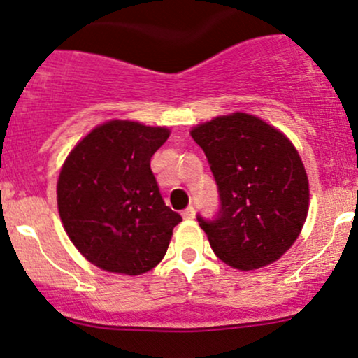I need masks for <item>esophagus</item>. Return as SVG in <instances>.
<instances>
[{"instance_id": "esophagus-1", "label": "esophagus", "mask_w": 358, "mask_h": 358, "mask_svg": "<svg viewBox=\"0 0 358 358\" xmlns=\"http://www.w3.org/2000/svg\"><path fill=\"white\" fill-rule=\"evenodd\" d=\"M182 217L183 219H193L195 217V208L193 207H187L185 210L182 212Z\"/></svg>"}]
</instances>
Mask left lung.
<instances>
[{
  "mask_svg": "<svg viewBox=\"0 0 358 358\" xmlns=\"http://www.w3.org/2000/svg\"><path fill=\"white\" fill-rule=\"evenodd\" d=\"M219 185L217 220L199 217L215 256L239 271L273 264L301 234L310 208L305 165L291 139L236 110L192 127Z\"/></svg>",
  "mask_w": 358,
  "mask_h": 358,
  "instance_id": "obj_1",
  "label": "left lung"
}]
</instances>
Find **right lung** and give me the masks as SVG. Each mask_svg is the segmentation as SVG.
I'll list each match as a JSON object with an SVG mask.
<instances>
[{"mask_svg":"<svg viewBox=\"0 0 358 358\" xmlns=\"http://www.w3.org/2000/svg\"><path fill=\"white\" fill-rule=\"evenodd\" d=\"M166 126L110 119L85 134L60 168L57 207L69 239L102 271L139 276L162 262L173 227L151 171Z\"/></svg>","mask_w":358,"mask_h":358,"instance_id":"add662e5","label":"right lung"}]
</instances>
